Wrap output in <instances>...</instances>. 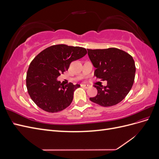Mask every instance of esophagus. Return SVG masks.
<instances>
[{"mask_svg": "<svg viewBox=\"0 0 159 159\" xmlns=\"http://www.w3.org/2000/svg\"><path fill=\"white\" fill-rule=\"evenodd\" d=\"M81 86L82 88H85V89H88V88H89V85H86V84H82V85H81Z\"/></svg>", "mask_w": 159, "mask_h": 159, "instance_id": "34e87169", "label": "esophagus"}]
</instances>
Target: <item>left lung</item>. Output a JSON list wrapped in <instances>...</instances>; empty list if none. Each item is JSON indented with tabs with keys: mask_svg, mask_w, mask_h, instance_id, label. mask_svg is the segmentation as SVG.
I'll list each match as a JSON object with an SVG mask.
<instances>
[{
	"mask_svg": "<svg viewBox=\"0 0 159 159\" xmlns=\"http://www.w3.org/2000/svg\"><path fill=\"white\" fill-rule=\"evenodd\" d=\"M88 56L96 68L94 75L107 81L106 86L94 85L98 89L91 102L103 107L121 102L131 90L135 76V64L128 53L115 48L88 49Z\"/></svg>",
	"mask_w": 159,
	"mask_h": 159,
	"instance_id": "left-lung-1",
	"label": "left lung"
}]
</instances>
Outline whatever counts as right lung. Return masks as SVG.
<instances>
[{
	"mask_svg": "<svg viewBox=\"0 0 159 159\" xmlns=\"http://www.w3.org/2000/svg\"><path fill=\"white\" fill-rule=\"evenodd\" d=\"M87 54L84 48L66 44L54 45L39 53L28 68L26 88L37 106L49 113L68 107L72 102L74 91L80 85H62L57 78L68 70L71 61Z\"/></svg>",
	"mask_w": 159,
	"mask_h": 159,
	"instance_id": "add662e5",
	"label": "right lung"
}]
</instances>
